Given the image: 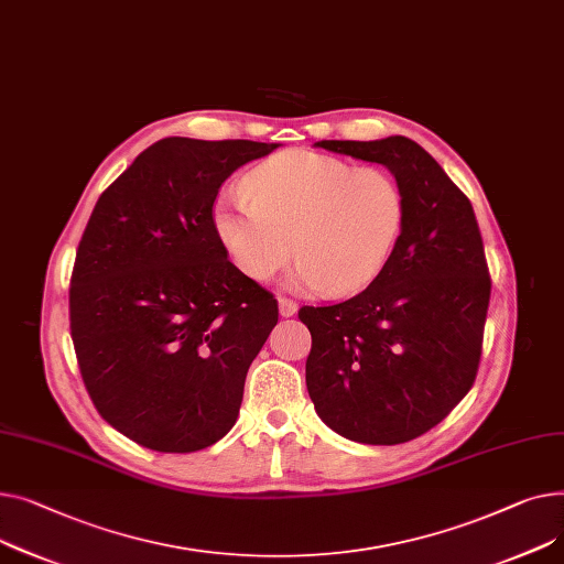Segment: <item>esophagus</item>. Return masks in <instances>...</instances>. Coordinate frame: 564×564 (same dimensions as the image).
Instances as JSON below:
<instances>
[{"label":"esophagus","instance_id":"1","mask_svg":"<svg viewBox=\"0 0 564 564\" xmlns=\"http://www.w3.org/2000/svg\"><path fill=\"white\" fill-rule=\"evenodd\" d=\"M278 307H280V316H284V318H289V316H293L297 312V305L293 301H286V297H280Z\"/></svg>","mask_w":564,"mask_h":564}]
</instances>
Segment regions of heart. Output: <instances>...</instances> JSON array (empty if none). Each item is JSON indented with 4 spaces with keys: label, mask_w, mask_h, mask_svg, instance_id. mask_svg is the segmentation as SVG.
<instances>
[{
    "label": "heart",
    "mask_w": 564,
    "mask_h": 564,
    "mask_svg": "<svg viewBox=\"0 0 564 564\" xmlns=\"http://www.w3.org/2000/svg\"><path fill=\"white\" fill-rule=\"evenodd\" d=\"M246 188L248 195L223 191L212 220L229 257L257 282L271 280L295 252L289 289L355 293L384 271L405 229L401 184L339 156H273L250 173Z\"/></svg>",
    "instance_id": "obj_1"
}]
</instances>
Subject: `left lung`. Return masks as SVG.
I'll use <instances>...</instances> for the list:
<instances>
[{
    "label": "left lung",
    "instance_id": "left-lung-1",
    "mask_svg": "<svg viewBox=\"0 0 564 564\" xmlns=\"http://www.w3.org/2000/svg\"><path fill=\"white\" fill-rule=\"evenodd\" d=\"M380 163L405 195V229L384 271L333 307H303L305 380L321 421L371 446L435 427L471 389L489 307V271L469 197L419 143L318 141Z\"/></svg>",
    "mask_w": 564,
    "mask_h": 564
}]
</instances>
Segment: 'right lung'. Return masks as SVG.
<instances>
[{"label":"right lung","instance_id":"1","mask_svg":"<svg viewBox=\"0 0 564 564\" xmlns=\"http://www.w3.org/2000/svg\"><path fill=\"white\" fill-rule=\"evenodd\" d=\"M278 143L161 139L102 193L79 241L70 333L90 401L118 433L193 453L237 423L278 301L227 259L223 182Z\"/></svg>","mask_w":564,"mask_h":564}]
</instances>
